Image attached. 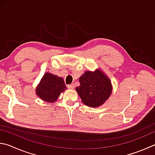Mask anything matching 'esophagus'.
<instances>
[{
  "label": "esophagus",
  "mask_w": 155,
  "mask_h": 155,
  "mask_svg": "<svg viewBox=\"0 0 155 155\" xmlns=\"http://www.w3.org/2000/svg\"><path fill=\"white\" fill-rule=\"evenodd\" d=\"M67 87H68V88L70 89H73L74 88V85L72 83V84H70V85H68Z\"/></svg>",
  "instance_id": "1"
}]
</instances>
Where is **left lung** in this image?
Here are the masks:
<instances>
[{"label":"left lung","mask_w":155,"mask_h":155,"mask_svg":"<svg viewBox=\"0 0 155 155\" xmlns=\"http://www.w3.org/2000/svg\"><path fill=\"white\" fill-rule=\"evenodd\" d=\"M79 82L76 91L84 104L91 108L103 105L112 94L111 81L100 68L85 71L80 77Z\"/></svg>","instance_id":"8db88e82"}]
</instances>
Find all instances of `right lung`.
<instances>
[{
  "instance_id": "1",
  "label": "right lung",
  "mask_w": 155,
  "mask_h": 155,
  "mask_svg": "<svg viewBox=\"0 0 155 155\" xmlns=\"http://www.w3.org/2000/svg\"><path fill=\"white\" fill-rule=\"evenodd\" d=\"M66 89L62 78L46 72L36 87L35 92L37 96L44 102L53 103L58 100L61 93Z\"/></svg>"
}]
</instances>
